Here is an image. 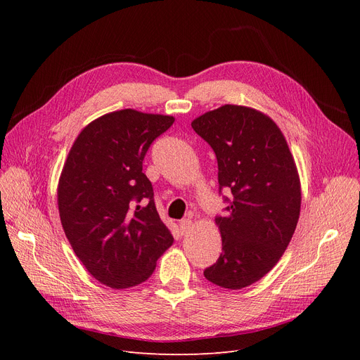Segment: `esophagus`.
Masks as SVG:
<instances>
[{
  "instance_id": "1",
  "label": "esophagus",
  "mask_w": 360,
  "mask_h": 360,
  "mask_svg": "<svg viewBox=\"0 0 360 360\" xmlns=\"http://www.w3.org/2000/svg\"><path fill=\"white\" fill-rule=\"evenodd\" d=\"M191 226H193V220H191L190 217H188V219H182V220L179 221V229H181L182 233H186L188 231H190Z\"/></svg>"
}]
</instances>
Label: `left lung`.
Returning <instances> with one entry per match:
<instances>
[{
  "mask_svg": "<svg viewBox=\"0 0 360 360\" xmlns=\"http://www.w3.org/2000/svg\"><path fill=\"white\" fill-rule=\"evenodd\" d=\"M191 127L217 158L219 190L232 193L217 216L221 254L204 277L224 289H243L266 276L286 251L300 213V181L288 141L257 109L223 105Z\"/></svg>",
  "mask_w": 360,
  "mask_h": 360,
  "instance_id": "8db88e82",
  "label": "left lung"
}]
</instances>
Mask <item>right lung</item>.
<instances>
[{"label": "right lung", "mask_w": 360, "mask_h": 360, "mask_svg": "<svg viewBox=\"0 0 360 360\" xmlns=\"http://www.w3.org/2000/svg\"><path fill=\"white\" fill-rule=\"evenodd\" d=\"M175 118L122 109L82 129L58 182L63 229L86 270L112 289L146 281L174 243L143 174L150 144Z\"/></svg>", "instance_id": "add662e5"}]
</instances>
